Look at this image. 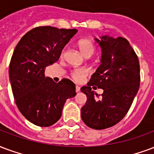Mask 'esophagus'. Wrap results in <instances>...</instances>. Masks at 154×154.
<instances>
[{
  "label": "esophagus",
  "instance_id": "1",
  "mask_svg": "<svg viewBox=\"0 0 154 154\" xmlns=\"http://www.w3.org/2000/svg\"><path fill=\"white\" fill-rule=\"evenodd\" d=\"M81 90V87L79 86H76V92H79Z\"/></svg>",
  "mask_w": 154,
  "mask_h": 154
}]
</instances>
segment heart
I'll return each mask as SVG.
<instances>
[{"label": "heart", "instance_id": "b5f03b06", "mask_svg": "<svg viewBox=\"0 0 154 154\" xmlns=\"http://www.w3.org/2000/svg\"><path fill=\"white\" fill-rule=\"evenodd\" d=\"M77 46L81 53L85 57L91 56L95 51V45L90 39H81L77 42ZM63 57V52L61 54V58ZM87 76V71L82 68L76 69L71 72V77L76 82H82Z\"/></svg>", "mask_w": 154, "mask_h": 154}]
</instances>
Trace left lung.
I'll list each match as a JSON object with an SVG mask.
<instances>
[{
	"mask_svg": "<svg viewBox=\"0 0 154 154\" xmlns=\"http://www.w3.org/2000/svg\"><path fill=\"white\" fill-rule=\"evenodd\" d=\"M96 41L102 48L101 64L81 89L87 97L82 119L92 129L103 130L118 123L129 111L139 91L140 72L137 54L126 38L103 36ZM93 85L103 88V94L94 93Z\"/></svg>",
	"mask_w": 154,
	"mask_h": 154,
	"instance_id": "1",
	"label": "left lung"
}]
</instances>
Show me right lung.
Segmentation results:
<instances>
[{"instance_id": "right-lung-1", "label": "right lung", "mask_w": 154, "mask_h": 154, "mask_svg": "<svg viewBox=\"0 0 154 154\" xmlns=\"http://www.w3.org/2000/svg\"><path fill=\"white\" fill-rule=\"evenodd\" d=\"M77 29L40 26L23 36L10 63V80L18 109L26 119L42 127L60 120L66 100L76 95L75 84L58 83L45 76L46 67L59 60Z\"/></svg>"}]
</instances>
